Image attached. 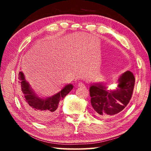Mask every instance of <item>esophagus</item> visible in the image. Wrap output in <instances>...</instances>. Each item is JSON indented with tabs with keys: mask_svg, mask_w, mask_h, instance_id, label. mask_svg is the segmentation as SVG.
Segmentation results:
<instances>
[{
	"mask_svg": "<svg viewBox=\"0 0 151 151\" xmlns=\"http://www.w3.org/2000/svg\"><path fill=\"white\" fill-rule=\"evenodd\" d=\"M84 86H85L84 83H81V82H79V83H78V86H80V87H83Z\"/></svg>",
	"mask_w": 151,
	"mask_h": 151,
	"instance_id": "esophagus-1",
	"label": "esophagus"
}]
</instances>
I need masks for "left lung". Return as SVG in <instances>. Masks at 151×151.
I'll use <instances>...</instances> for the list:
<instances>
[{"label": "left lung", "mask_w": 151, "mask_h": 151, "mask_svg": "<svg viewBox=\"0 0 151 151\" xmlns=\"http://www.w3.org/2000/svg\"><path fill=\"white\" fill-rule=\"evenodd\" d=\"M135 78L131 71H127L119 79L118 88L107 91L100 84H94L89 88L92 106L96 115L109 118L123 111L131 99Z\"/></svg>", "instance_id": "1"}]
</instances>
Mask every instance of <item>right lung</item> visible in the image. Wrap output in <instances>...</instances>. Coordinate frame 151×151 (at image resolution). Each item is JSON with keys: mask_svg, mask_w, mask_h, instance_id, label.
Returning <instances> with one entry per match:
<instances>
[{"mask_svg": "<svg viewBox=\"0 0 151 151\" xmlns=\"http://www.w3.org/2000/svg\"><path fill=\"white\" fill-rule=\"evenodd\" d=\"M19 84L24 108L40 123H48L57 116L58 103L73 88V85L69 84L54 96L47 99L40 98L30 87L21 71L19 73Z\"/></svg>", "mask_w": 151, "mask_h": 151, "instance_id": "obj_1", "label": "right lung"}]
</instances>
